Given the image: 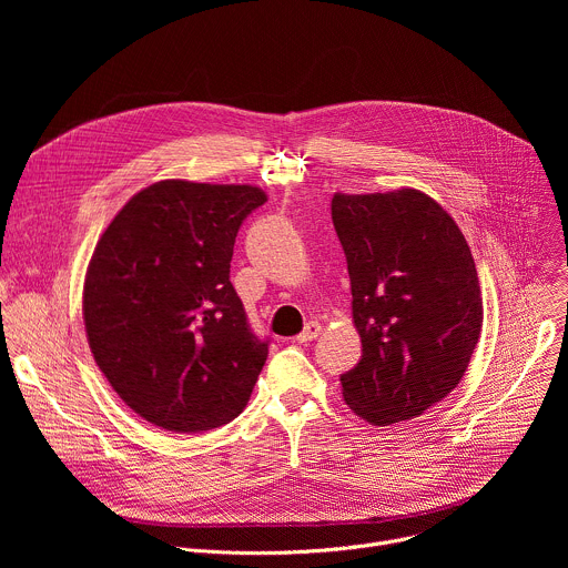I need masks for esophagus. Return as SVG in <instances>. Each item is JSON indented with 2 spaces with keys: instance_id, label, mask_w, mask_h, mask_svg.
<instances>
[{
  "instance_id": "obj_1",
  "label": "esophagus",
  "mask_w": 568,
  "mask_h": 568,
  "mask_svg": "<svg viewBox=\"0 0 568 568\" xmlns=\"http://www.w3.org/2000/svg\"><path fill=\"white\" fill-rule=\"evenodd\" d=\"M318 335H321V323L310 321V323H305V328H303V333L296 337V342H298V344H310V342H314Z\"/></svg>"
}]
</instances>
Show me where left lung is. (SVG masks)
<instances>
[{
  "label": "left lung",
  "mask_w": 568,
  "mask_h": 568,
  "mask_svg": "<svg viewBox=\"0 0 568 568\" xmlns=\"http://www.w3.org/2000/svg\"><path fill=\"white\" fill-rule=\"evenodd\" d=\"M346 254L359 364L339 377L344 399L384 427L412 420L465 375L483 326V298L467 242L429 195L333 197Z\"/></svg>",
  "instance_id": "left-lung-1"
}]
</instances>
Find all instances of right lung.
Wrapping results in <instances>:
<instances>
[{"mask_svg": "<svg viewBox=\"0 0 568 568\" xmlns=\"http://www.w3.org/2000/svg\"><path fill=\"white\" fill-rule=\"evenodd\" d=\"M256 186L156 182L101 235L83 314L94 359L128 407L175 434L222 427L245 409L270 339L254 335L229 281Z\"/></svg>", "mask_w": 568, "mask_h": 568, "instance_id": "obj_1", "label": "right lung"}]
</instances>
